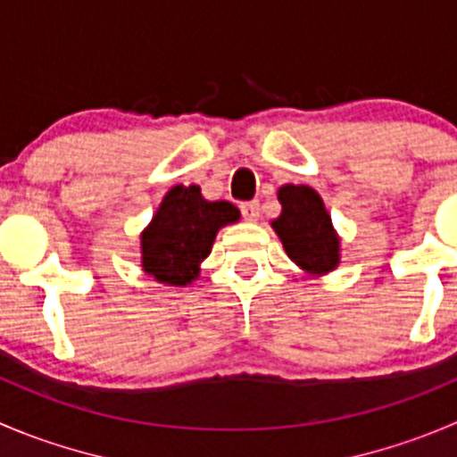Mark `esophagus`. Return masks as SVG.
I'll return each instance as SVG.
<instances>
[{
  "label": "esophagus",
  "mask_w": 457,
  "mask_h": 457,
  "mask_svg": "<svg viewBox=\"0 0 457 457\" xmlns=\"http://www.w3.org/2000/svg\"><path fill=\"white\" fill-rule=\"evenodd\" d=\"M259 212H261V207H259V203H256V201L243 203V205H241L243 219L250 220V223H254V220H259Z\"/></svg>",
  "instance_id": "1"
}]
</instances>
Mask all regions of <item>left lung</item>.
<instances>
[{
    "label": "left lung",
    "instance_id": "8db88e82",
    "mask_svg": "<svg viewBox=\"0 0 457 457\" xmlns=\"http://www.w3.org/2000/svg\"><path fill=\"white\" fill-rule=\"evenodd\" d=\"M281 214L272 220L286 254L310 277L339 265V237L321 196L308 185H283L277 192Z\"/></svg>",
    "mask_w": 457,
    "mask_h": 457
}]
</instances>
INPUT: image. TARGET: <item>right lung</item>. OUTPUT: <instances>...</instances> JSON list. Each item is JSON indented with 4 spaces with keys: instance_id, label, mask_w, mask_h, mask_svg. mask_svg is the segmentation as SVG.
Returning a JSON list of instances; mask_svg holds the SVG:
<instances>
[{
    "instance_id": "add662e5",
    "label": "right lung",
    "mask_w": 457,
    "mask_h": 457,
    "mask_svg": "<svg viewBox=\"0 0 457 457\" xmlns=\"http://www.w3.org/2000/svg\"><path fill=\"white\" fill-rule=\"evenodd\" d=\"M238 219L241 212L232 203L205 201L198 185H176L140 234L143 270L167 286H187L198 278L216 232Z\"/></svg>"
}]
</instances>
